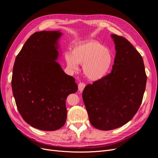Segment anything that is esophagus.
<instances>
[{
  "mask_svg": "<svg viewBox=\"0 0 158 158\" xmlns=\"http://www.w3.org/2000/svg\"><path fill=\"white\" fill-rule=\"evenodd\" d=\"M85 84L83 83V82H80V83L78 85V88H79V91L81 92H82V91H83L85 87Z\"/></svg>",
  "mask_w": 158,
  "mask_h": 158,
  "instance_id": "1",
  "label": "esophagus"
}]
</instances>
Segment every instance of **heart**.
<instances>
[{
    "label": "heart",
    "mask_w": 158,
    "mask_h": 158,
    "mask_svg": "<svg viewBox=\"0 0 158 158\" xmlns=\"http://www.w3.org/2000/svg\"><path fill=\"white\" fill-rule=\"evenodd\" d=\"M65 60L69 68L77 69L78 64H84L86 76L91 81H98L110 72L114 61L112 52L96 41L75 47L71 53H66Z\"/></svg>",
    "instance_id": "heart-1"
}]
</instances>
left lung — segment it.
<instances>
[{
	"instance_id": "8db88e82",
	"label": "left lung",
	"mask_w": 158,
	"mask_h": 158,
	"mask_svg": "<svg viewBox=\"0 0 158 158\" xmlns=\"http://www.w3.org/2000/svg\"><path fill=\"white\" fill-rule=\"evenodd\" d=\"M116 55L112 71L86 85L82 99L92 125L109 131L125 125L142 104L147 76L142 56L123 36L111 35Z\"/></svg>"
}]
</instances>
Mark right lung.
I'll use <instances>...</instances> for the list:
<instances>
[{
  "instance_id": "obj_1",
  "label": "right lung",
  "mask_w": 158,
  "mask_h": 158,
  "mask_svg": "<svg viewBox=\"0 0 158 158\" xmlns=\"http://www.w3.org/2000/svg\"><path fill=\"white\" fill-rule=\"evenodd\" d=\"M61 35L60 31L35 32L16 56L13 69L11 87L17 109L31 126L42 131L64 126L65 101L78 89L75 79L56 61Z\"/></svg>"
}]
</instances>
